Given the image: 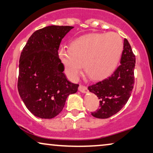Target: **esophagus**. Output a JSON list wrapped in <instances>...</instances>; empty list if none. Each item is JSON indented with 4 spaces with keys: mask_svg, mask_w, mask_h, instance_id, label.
I'll list each match as a JSON object with an SVG mask.
<instances>
[{
    "mask_svg": "<svg viewBox=\"0 0 153 153\" xmlns=\"http://www.w3.org/2000/svg\"><path fill=\"white\" fill-rule=\"evenodd\" d=\"M79 91L82 92V93H87V87H86V86H84V85H80L79 87Z\"/></svg>",
    "mask_w": 153,
    "mask_h": 153,
    "instance_id": "34e87169",
    "label": "esophagus"
}]
</instances>
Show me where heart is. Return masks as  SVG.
Instances as JSON below:
<instances>
[{
    "mask_svg": "<svg viewBox=\"0 0 153 153\" xmlns=\"http://www.w3.org/2000/svg\"><path fill=\"white\" fill-rule=\"evenodd\" d=\"M123 42L115 33L91 34L71 43L69 48L59 51V57L67 76L76 79L84 64L86 74L92 79H101L112 74L119 63Z\"/></svg>",
    "mask_w": 153,
    "mask_h": 153,
    "instance_id": "obj_1",
    "label": "heart"
}]
</instances>
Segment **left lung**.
Here are the masks:
<instances>
[{
    "label": "left lung",
    "mask_w": 153,
    "mask_h": 153,
    "mask_svg": "<svg viewBox=\"0 0 153 153\" xmlns=\"http://www.w3.org/2000/svg\"><path fill=\"white\" fill-rule=\"evenodd\" d=\"M135 61L130 45L125 39L120 65L108 78L88 87L100 99V108L91 112L93 117L107 119L119 112L126 104L134 87Z\"/></svg>",
    "instance_id": "1"
}]
</instances>
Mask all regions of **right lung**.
<instances>
[{"label":"right lung","instance_id":"obj_1","mask_svg":"<svg viewBox=\"0 0 153 153\" xmlns=\"http://www.w3.org/2000/svg\"><path fill=\"white\" fill-rule=\"evenodd\" d=\"M72 26L51 25L34 32L21 53L18 91L27 109L41 119H53L79 85L68 81L58 55L62 39Z\"/></svg>","mask_w":153,"mask_h":153}]
</instances>
